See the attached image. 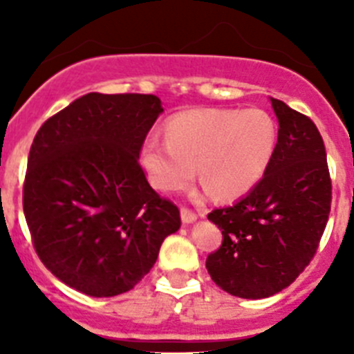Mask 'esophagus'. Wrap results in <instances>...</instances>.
<instances>
[{
    "mask_svg": "<svg viewBox=\"0 0 354 354\" xmlns=\"http://www.w3.org/2000/svg\"><path fill=\"white\" fill-rule=\"evenodd\" d=\"M180 218H183V223H193L198 216H196V212H193L192 209L183 207L180 209Z\"/></svg>",
    "mask_w": 354,
    "mask_h": 354,
    "instance_id": "obj_1",
    "label": "esophagus"
}]
</instances>
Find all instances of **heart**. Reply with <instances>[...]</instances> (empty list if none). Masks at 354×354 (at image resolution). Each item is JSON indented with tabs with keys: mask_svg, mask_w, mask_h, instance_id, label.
I'll use <instances>...</instances> for the list:
<instances>
[{
	"mask_svg": "<svg viewBox=\"0 0 354 354\" xmlns=\"http://www.w3.org/2000/svg\"><path fill=\"white\" fill-rule=\"evenodd\" d=\"M277 124L264 109L200 108L168 118L165 140L147 138L140 165L159 192H180L195 168L214 198L230 200L250 192L270 167Z\"/></svg>",
	"mask_w": 354,
	"mask_h": 354,
	"instance_id": "obj_1",
	"label": "heart"
}]
</instances>
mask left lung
<instances>
[{
  "instance_id": "left-lung-1",
  "label": "left lung",
  "mask_w": 354,
  "mask_h": 354,
  "mask_svg": "<svg viewBox=\"0 0 354 354\" xmlns=\"http://www.w3.org/2000/svg\"><path fill=\"white\" fill-rule=\"evenodd\" d=\"M278 142L264 177L230 207L207 218L223 234L205 268L237 298H268L289 287L310 264L328 223L331 179L314 122L271 99Z\"/></svg>"
}]
</instances>
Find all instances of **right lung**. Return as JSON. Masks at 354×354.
I'll list each match as a JSON object with an SVG mask.
<instances>
[{
	"label": "right lung",
	"instance_id": "add662e5",
	"mask_svg": "<svg viewBox=\"0 0 354 354\" xmlns=\"http://www.w3.org/2000/svg\"><path fill=\"white\" fill-rule=\"evenodd\" d=\"M162 111L152 93H86L37 131L23 209L42 264L95 298L127 292L152 270L179 207L147 183L140 150Z\"/></svg>",
	"mask_w": 354,
	"mask_h": 354
}]
</instances>
